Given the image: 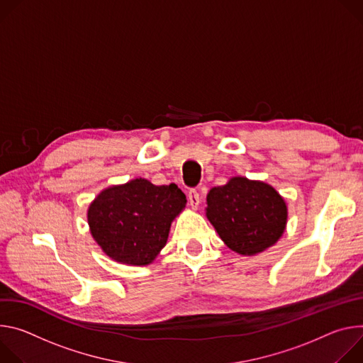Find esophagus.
<instances>
[{"instance_id": "1", "label": "esophagus", "mask_w": 363, "mask_h": 363, "mask_svg": "<svg viewBox=\"0 0 363 363\" xmlns=\"http://www.w3.org/2000/svg\"><path fill=\"white\" fill-rule=\"evenodd\" d=\"M187 197H189V203H190L191 209H193V211H197V208H199V205H200V196H199V193H197L194 189H191V190L189 191Z\"/></svg>"}]
</instances>
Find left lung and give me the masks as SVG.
<instances>
[{
    "mask_svg": "<svg viewBox=\"0 0 363 363\" xmlns=\"http://www.w3.org/2000/svg\"><path fill=\"white\" fill-rule=\"evenodd\" d=\"M206 218L233 252L252 257L283 236L289 208L271 184L235 176L206 196Z\"/></svg>",
    "mask_w": 363,
    "mask_h": 363,
    "instance_id": "obj_1",
    "label": "left lung"
}]
</instances>
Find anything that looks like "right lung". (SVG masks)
I'll list each match as a JSON object with an SVG mask.
<instances>
[{
	"instance_id": "add662e5",
	"label": "right lung",
	"mask_w": 363,
	"mask_h": 363,
	"mask_svg": "<svg viewBox=\"0 0 363 363\" xmlns=\"http://www.w3.org/2000/svg\"><path fill=\"white\" fill-rule=\"evenodd\" d=\"M186 203L176 184L155 186L140 177L104 189L88 208V225L111 259L143 267L166 247L172 222Z\"/></svg>"
}]
</instances>
